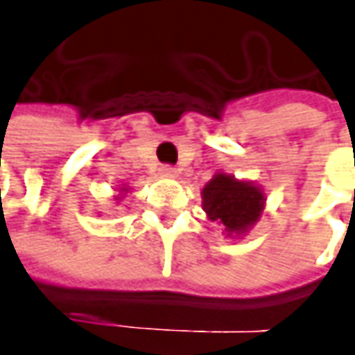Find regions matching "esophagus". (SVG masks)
Masks as SVG:
<instances>
[{
  "instance_id": "obj_1",
  "label": "esophagus",
  "mask_w": 355,
  "mask_h": 355,
  "mask_svg": "<svg viewBox=\"0 0 355 355\" xmlns=\"http://www.w3.org/2000/svg\"><path fill=\"white\" fill-rule=\"evenodd\" d=\"M159 175L165 178H175L177 177V168L171 167V165H163V167L159 168Z\"/></svg>"
}]
</instances>
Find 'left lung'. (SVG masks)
I'll list each match as a JSON object with an SVG mask.
<instances>
[{
  "mask_svg": "<svg viewBox=\"0 0 355 355\" xmlns=\"http://www.w3.org/2000/svg\"><path fill=\"white\" fill-rule=\"evenodd\" d=\"M202 208L208 219L223 227L225 237L241 239L262 218L266 192L252 180H241L219 171L202 188Z\"/></svg>",
  "mask_w": 355,
  "mask_h": 355,
  "instance_id": "1",
  "label": "left lung"
}]
</instances>
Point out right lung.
Listing matches in <instances>:
<instances>
[{
    "mask_svg": "<svg viewBox=\"0 0 355 355\" xmlns=\"http://www.w3.org/2000/svg\"><path fill=\"white\" fill-rule=\"evenodd\" d=\"M118 194H114V200H116V202H120V200H124V196H126L128 194V190H130V188L126 187V184H118Z\"/></svg>",
    "mask_w": 355,
    "mask_h": 355,
    "instance_id": "add662e5",
    "label": "right lung"
}]
</instances>
